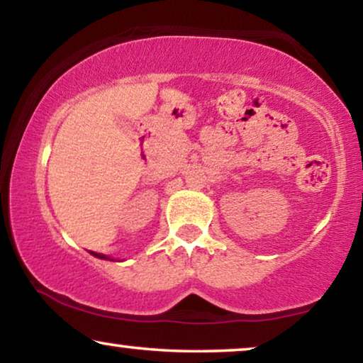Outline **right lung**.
Segmentation results:
<instances>
[{"label": "right lung", "instance_id": "right-lung-1", "mask_svg": "<svg viewBox=\"0 0 363 363\" xmlns=\"http://www.w3.org/2000/svg\"><path fill=\"white\" fill-rule=\"evenodd\" d=\"M92 256H96V257H101V259H107V256H104V255H99V252H91Z\"/></svg>", "mask_w": 363, "mask_h": 363}]
</instances>
